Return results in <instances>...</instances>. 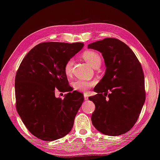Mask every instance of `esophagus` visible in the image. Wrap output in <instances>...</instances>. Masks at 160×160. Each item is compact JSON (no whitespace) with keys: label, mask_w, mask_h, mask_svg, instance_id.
<instances>
[{"label":"esophagus","mask_w":160,"mask_h":160,"mask_svg":"<svg viewBox=\"0 0 160 160\" xmlns=\"http://www.w3.org/2000/svg\"><path fill=\"white\" fill-rule=\"evenodd\" d=\"M84 99H85V100L87 101L88 99V95H87L86 93H84Z\"/></svg>","instance_id":"1"}]
</instances>
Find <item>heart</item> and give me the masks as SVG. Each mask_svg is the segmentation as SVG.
<instances>
[{
    "label": "heart",
    "mask_w": 160,
    "mask_h": 160,
    "mask_svg": "<svg viewBox=\"0 0 160 160\" xmlns=\"http://www.w3.org/2000/svg\"><path fill=\"white\" fill-rule=\"evenodd\" d=\"M82 58L84 61L87 62L88 64L91 66L92 68H98L101 65L102 58L99 54L93 51H86L82 54ZM74 65L73 59H70L67 62L65 63L64 71L65 74L68 77H70L72 73V67ZM93 85L92 81H81L77 80L73 83V87L75 90L81 92L86 91L87 90L90 88V87Z\"/></svg>",
    "instance_id": "heart-1"
}]
</instances>
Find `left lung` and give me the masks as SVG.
<instances>
[{"label": "left lung", "instance_id": "1", "mask_svg": "<svg viewBox=\"0 0 160 160\" xmlns=\"http://www.w3.org/2000/svg\"><path fill=\"white\" fill-rule=\"evenodd\" d=\"M88 48L100 52L106 66L104 77L94 88L98 94L88 98L95 105L92 125L108 136L125 134L134 125L145 102L141 65L130 48L118 39L105 38Z\"/></svg>", "mask_w": 160, "mask_h": 160}]
</instances>
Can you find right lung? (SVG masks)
I'll list each match as a JSON object with an SVG mask.
<instances>
[{"mask_svg":"<svg viewBox=\"0 0 160 160\" xmlns=\"http://www.w3.org/2000/svg\"><path fill=\"white\" fill-rule=\"evenodd\" d=\"M83 47V43L43 42L36 45L23 61L15 77L18 113L35 137L54 141L67 135L83 102L82 93L69 86L65 63ZM69 92L56 98L55 89Z\"/></svg>","mask_w":160,"mask_h":160,"instance_id":"1","label":"right lung"}]
</instances>
